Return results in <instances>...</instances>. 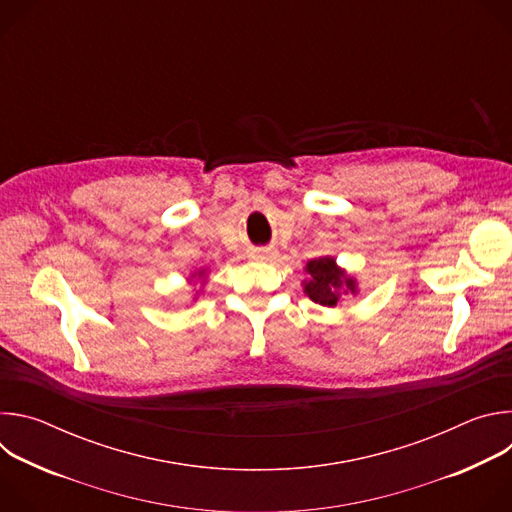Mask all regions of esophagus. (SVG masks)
<instances>
[{"instance_id":"1","label":"esophagus","mask_w":512,"mask_h":512,"mask_svg":"<svg viewBox=\"0 0 512 512\" xmlns=\"http://www.w3.org/2000/svg\"><path fill=\"white\" fill-rule=\"evenodd\" d=\"M273 255H275V251L267 249V251H263V253H257V255H255V259H269V257H273Z\"/></svg>"}]
</instances>
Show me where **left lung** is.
Here are the masks:
<instances>
[{"label": "left lung", "instance_id": "obj_1", "mask_svg": "<svg viewBox=\"0 0 512 512\" xmlns=\"http://www.w3.org/2000/svg\"><path fill=\"white\" fill-rule=\"evenodd\" d=\"M306 271L310 273V279L304 285V291L320 306L334 308L340 300V291H356L354 279L346 277V273L336 265L332 257H320L312 259L306 265Z\"/></svg>", "mask_w": 512, "mask_h": 512}]
</instances>
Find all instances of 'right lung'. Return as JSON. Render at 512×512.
Wrapping results in <instances>:
<instances>
[{"instance_id":"obj_1","label":"right lung","mask_w":512,"mask_h":512,"mask_svg":"<svg viewBox=\"0 0 512 512\" xmlns=\"http://www.w3.org/2000/svg\"><path fill=\"white\" fill-rule=\"evenodd\" d=\"M202 275H204V271H200V273H198V277H202Z\"/></svg>"}]
</instances>
